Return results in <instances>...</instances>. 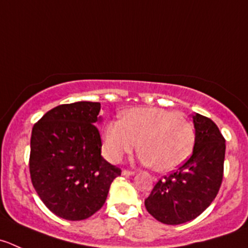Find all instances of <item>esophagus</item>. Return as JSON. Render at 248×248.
<instances>
[{"instance_id": "obj_1", "label": "esophagus", "mask_w": 248, "mask_h": 248, "mask_svg": "<svg viewBox=\"0 0 248 248\" xmlns=\"http://www.w3.org/2000/svg\"><path fill=\"white\" fill-rule=\"evenodd\" d=\"M136 174L134 170H122V175H133Z\"/></svg>"}]
</instances>
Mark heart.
<instances>
[{
  "label": "heart",
  "mask_w": 248,
  "mask_h": 248,
  "mask_svg": "<svg viewBox=\"0 0 248 248\" xmlns=\"http://www.w3.org/2000/svg\"><path fill=\"white\" fill-rule=\"evenodd\" d=\"M140 161L158 172L182 165L190 155L195 128L174 110L134 108L121 120H111L103 131V151L111 162H119L138 148Z\"/></svg>",
  "instance_id": "heart-1"
}]
</instances>
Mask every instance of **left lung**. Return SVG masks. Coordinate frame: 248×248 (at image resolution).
Segmentation results:
<instances>
[{
	"instance_id": "8db88e82",
	"label": "left lung",
	"mask_w": 248,
	"mask_h": 248,
	"mask_svg": "<svg viewBox=\"0 0 248 248\" xmlns=\"http://www.w3.org/2000/svg\"><path fill=\"white\" fill-rule=\"evenodd\" d=\"M193 119V154L177 170L161 178L145 199L148 212L163 224L195 219L212 203L222 185L224 137L208 117L195 114Z\"/></svg>"
}]
</instances>
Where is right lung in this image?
<instances>
[{
    "mask_svg": "<svg viewBox=\"0 0 248 248\" xmlns=\"http://www.w3.org/2000/svg\"><path fill=\"white\" fill-rule=\"evenodd\" d=\"M100 103L62 104L32 127L30 177L46 207L58 217L82 220L104 205L112 180L121 170L100 155L95 124Z\"/></svg>",
    "mask_w": 248,
    "mask_h": 248,
    "instance_id": "add662e5",
    "label": "right lung"
}]
</instances>
